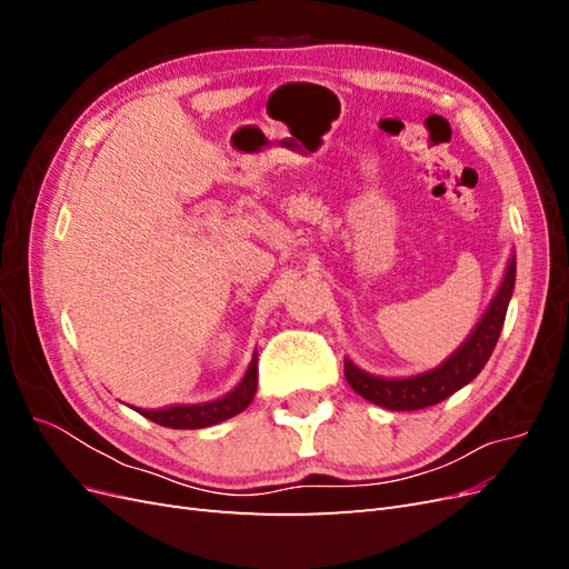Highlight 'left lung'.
I'll list each match as a JSON object with an SVG mask.
<instances>
[{"label": "left lung", "instance_id": "8db88e82", "mask_svg": "<svg viewBox=\"0 0 569 569\" xmlns=\"http://www.w3.org/2000/svg\"><path fill=\"white\" fill-rule=\"evenodd\" d=\"M512 287L515 258H510L506 278L501 287H498V295L487 308L485 318L475 327L470 339L439 368L416 377H406V380H385V377H375L356 368L351 360H343V375H347L351 389L363 396V399L389 410H420L449 399L453 391L472 382L481 368L487 366L498 335L503 330Z\"/></svg>", "mask_w": 569, "mask_h": 569}]
</instances>
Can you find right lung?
<instances>
[{
  "mask_svg": "<svg viewBox=\"0 0 569 569\" xmlns=\"http://www.w3.org/2000/svg\"><path fill=\"white\" fill-rule=\"evenodd\" d=\"M256 385H258V358L253 356L244 380L239 382L230 393L222 396V399H216L209 403H197V406H168V408H159V410L134 408V410L140 412V416L149 418L151 422L163 425V427L201 429V427L228 420V418L237 416V412H242L253 399Z\"/></svg>",
  "mask_w": 569,
  "mask_h": 569,
  "instance_id": "1",
  "label": "right lung"
}]
</instances>
